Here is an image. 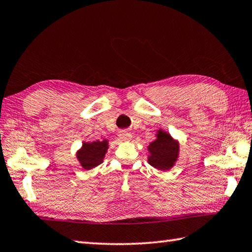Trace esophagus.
Wrapping results in <instances>:
<instances>
[{
  "label": "esophagus",
  "mask_w": 252,
  "mask_h": 252,
  "mask_svg": "<svg viewBox=\"0 0 252 252\" xmlns=\"http://www.w3.org/2000/svg\"><path fill=\"white\" fill-rule=\"evenodd\" d=\"M119 137H120L121 140L127 141V140L131 139V133L128 132L127 130H121L120 133H119Z\"/></svg>",
  "instance_id": "obj_1"
}]
</instances>
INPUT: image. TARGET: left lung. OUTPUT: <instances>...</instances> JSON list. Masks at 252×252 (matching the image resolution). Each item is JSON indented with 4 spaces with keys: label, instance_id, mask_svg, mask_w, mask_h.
I'll list each match as a JSON object with an SVG mask.
<instances>
[{
    "label": "left lung",
    "instance_id": "obj_1",
    "mask_svg": "<svg viewBox=\"0 0 252 252\" xmlns=\"http://www.w3.org/2000/svg\"><path fill=\"white\" fill-rule=\"evenodd\" d=\"M148 150L150 152L149 164L160 171H167L177 161L179 145L169 133L160 129L157 133V139L150 143Z\"/></svg>",
    "mask_w": 252,
    "mask_h": 252
}]
</instances>
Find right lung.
<instances>
[{
	"instance_id": "add662e5",
	"label": "right lung",
	"mask_w": 252,
	"mask_h": 252,
	"mask_svg": "<svg viewBox=\"0 0 252 252\" xmlns=\"http://www.w3.org/2000/svg\"><path fill=\"white\" fill-rule=\"evenodd\" d=\"M107 148H109L107 140L84 142L83 147L77 152V158L85 169L94 168L103 162Z\"/></svg>"
}]
</instances>
